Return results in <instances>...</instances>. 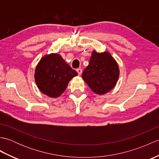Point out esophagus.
<instances>
[{
    "instance_id": "esophagus-1",
    "label": "esophagus",
    "mask_w": 159,
    "mask_h": 159,
    "mask_svg": "<svg viewBox=\"0 0 159 159\" xmlns=\"http://www.w3.org/2000/svg\"><path fill=\"white\" fill-rule=\"evenodd\" d=\"M76 72H78V74H79V75H81V74H82V69L81 68H78L77 70H76Z\"/></svg>"
}]
</instances>
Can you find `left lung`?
<instances>
[{
    "instance_id": "8db88e82",
    "label": "left lung",
    "mask_w": 159,
    "mask_h": 159,
    "mask_svg": "<svg viewBox=\"0 0 159 159\" xmlns=\"http://www.w3.org/2000/svg\"><path fill=\"white\" fill-rule=\"evenodd\" d=\"M119 75V67L109 52L93 50L82 77L94 93L102 95L116 86Z\"/></svg>"
}]
</instances>
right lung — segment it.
I'll return each mask as SVG.
<instances>
[{
    "mask_svg": "<svg viewBox=\"0 0 159 159\" xmlns=\"http://www.w3.org/2000/svg\"><path fill=\"white\" fill-rule=\"evenodd\" d=\"M78 73L59 54L43 57L36 66L35 80L37 86L45 95L57 98L65 92L67 84Z\"/></svg>",
    "mask_w": 159,
    "mask_h": 159,
    "instance_id": "right-lung-1",
    "label": "right lung"
}]
</instances>
